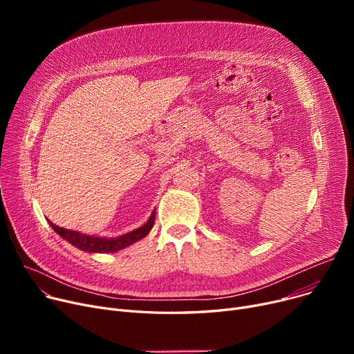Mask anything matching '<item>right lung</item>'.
Listing matches in <instances>:
<instances>
[{
    "mask_svg": "<svg viewBox=\"0 0 354 354\" xmlns=\"http://www.w3.org/2000/svg\"><path fill=\"white\" fill-rule=\"evenodd\" d=\"M155 222V212L149 218V221L146 224L132 232L124 234L122 236L118 238H100V236H91V235H86V234H80L77 231L73 230H66V228H60L55 224H53L51 221H48V224L51 225V228L57 232L62 238H64L66 241L74 247H77L83 251L87 252H116L119 250H123L129 245H132L136 241L145 238L149 231L152 230Z\"/></svg>",
    "mask_w": 354,
    "mask_h": 354,
    "instance_id": "right-lung-1",
    "label": "right lung"
}]
</instances>
